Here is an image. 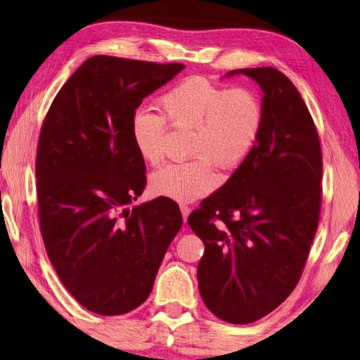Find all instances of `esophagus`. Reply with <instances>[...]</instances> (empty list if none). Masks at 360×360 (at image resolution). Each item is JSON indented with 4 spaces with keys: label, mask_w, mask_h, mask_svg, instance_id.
I'll list each match as a JSON object with an SVG mask.
<instances>
[{
    "label": "esophagus",
    "mask_w": 360,
    "mask_h": 360,
    "mask_svg": "<svg viewBox=\"0 0 360 360\" xmlns=\"http://www.w3.org/2000/svg\"><path fill=\"white\" fill-rule=\"evenodd\" d=\"M179 208L182 212V217H184V222H187V217H188V214H191V206H187L186 203H181Z\"/></svg>",
    "instance_id": "obj_1"
}]
</instances>
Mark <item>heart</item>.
Listing matches in <instances>:
<instances>
[{"label":"heart","mask_w":360,"mask_h":360,"mask_svg":"<svg viewBox=\"0 0 360 360\" xmlns=\"http://www.w3.org/2000/svg\"><path fill=\"white\" fill-rule=\"evenodd\" d=\"M162 112L141 108L133 115L131 138L146 162L163 160L168 124L191 131L184 163H169L150 176V191L176 202H192L217 184L216 167L238 168L264 131L265 108L255 90L227 87L205 77H188L160 96Z\"/></svg>","instance_id":"heart-1"}]
</instances>
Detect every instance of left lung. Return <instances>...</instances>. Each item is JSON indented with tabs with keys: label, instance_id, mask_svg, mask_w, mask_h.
<instances>
[{
	"label": "left lung",
	"instance_id": "obj_1",
	"mask_svg": "<svg viewBox=\"0 0 360 360\" xmlns=\"http://www.w3.org/2000/svg\"><path fill=\"white\" fill-rule=\"evenodd\" d=\"M235 72L264 90V131L187 222L205 243L197 271L205 304L230 324H251L300 281L321 216L322 152L311 114L288 76L270 66L229 76Z\"/></svg>",
	"mask_w": 360,
	"mask_h": 360
}]
</instances>
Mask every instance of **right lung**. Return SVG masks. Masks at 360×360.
<instances>
[{
    "label": "right lung",
    "instance_id": "add662e5",
    "mask_svg": "<svg viewBox=\"0 0 360 360\" xmlns=\"http://www.w3.org/2000/svg\"><path fill=\"white\" fill-rule=\"evenodd\" d=\"M181 70L182 63L90 57L42 122L36 152L42 241L65 288L96 314H125L149 297L182 225L179 206L165 197L127 208L146 187L133 115Z\"/></svg>",
    "mask_w": 360,
    "mask_h": 360
}]
</instances>
